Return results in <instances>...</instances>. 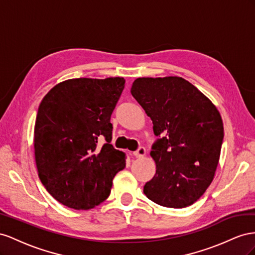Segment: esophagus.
<instances>
[{
  "instance_id": "34e87169",
  "label": "esophagus",
  "mask_w": 255,
  "mask_h": 255,
  "mask_svg": "<svg viewBox=\"0 0 255 255\" xmlns=\"http://www.w3.org/2000/svg\"><path fill=\"white\" fill-rule=\"evenodd\" d=\"M145 154H146V149H145L144 147H140L136 151L133 152V156L136 158H142L145 156Z\"/></svg>"
}]
</instances>
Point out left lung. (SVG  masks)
Returning a JSON list of instances; mask_svg holds the SVG:
<instances>
[{
  "mask_svg": "<svg viewBox=\"0 0 255 255\" xmlns=\"http://www.w3.org/2000/svg\"><path fill=\"white\" fill-rule=\"evenodd\" d=\"M131 94L152 121L151 147L156 174L144 194L170 208L192 205L215 177L223 141V122L217 107L180 77L137 78Z\"/></svg>",
  "mask_w": 255,
  "mask_h": 255,
  "instance_id": "8db88e82",
  "label": "left lung"
}]
</instances>
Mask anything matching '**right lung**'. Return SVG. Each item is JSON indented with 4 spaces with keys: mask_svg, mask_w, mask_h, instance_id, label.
Here are the masks:
<instances>
[{
    "mask_svg": "<svg viewBox=\"0 0 255 255\" xmlns=\"http://www.w3.org/2000/svg\"><path fill=\"white\" fill-rule=\"evenodd\" d=\"M124 87L120 77L69 79L41 100L34 128L36 168L47 191L63 205L83 210L99 205L126 166L125 152L110 144L111 114Z\"/></svg>",
    "mask_w": 255,
    "mask_h": 255,
    "instance_id": "right-lung-1",
    "label": "right lung"
}]
</instances>
